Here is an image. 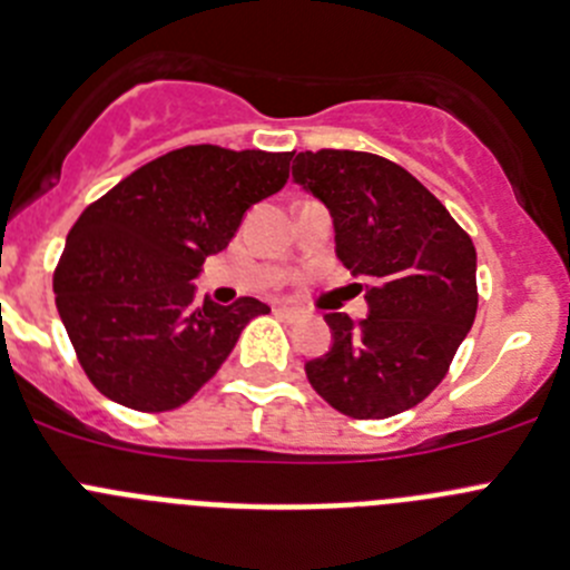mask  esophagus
I'll return each instance as SVG.
<instances>
[{
  "mask_svg": "<svg viewBox=\"0 0 570 570\" xmlns=\"http://www.w3.org/2000/svg\"><path fill=\"white\" fill-rule=\"evenodd\" d=\"M273 309H275V315H281L284 321H304V312L295 309V306L278 304V306H273Z\"/></svg>",
  "mask_w": 570,
  "mask_h": 570,
  "instance_id": "1",
  "label": "esophagus"
}]
</instances>
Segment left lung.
Masks as SVG:
<instances>
[{"mask_svg":"<svg viewBox=\"0 0 570 570\" xmlns=\"http://www.w3.org/2000/svg\"><path fill=\"white\" fill-rule=\"evenodd\" d=\"M295 184L326 204L335 253L366 281L368 315L330 312L332 346L306 363L332 409L381 420L425 400L476 315V253L449 209L400 164L372 153H297ZM361 286V284H357Z\"/></svg>","mask_w":570,"mask_h":570,"instance_id":"1","label":"left lung"}]
</instances>
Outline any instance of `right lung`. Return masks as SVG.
<instances>
[{"label": "right lung", "mask_w": 570, "mask_h": 570, "mask_svg": "<svg viewBox=\"0 0 570 570\" xmlns=\"http://www.w3.org/2000/svg\"><path fill=\"white\" fill-rule=\"evenodd\" d=\"M292 153L173 150L94 202L68 233L53 275L56 309L81 368L136 412L187 403L269 306L196 301L204 261L227 249L253 204L289 178Z\"/></svg>", "instance_id": "right-lung-1"}]
</instances>
